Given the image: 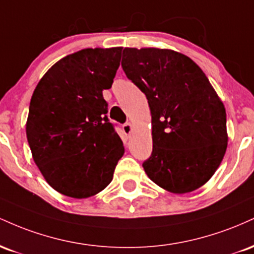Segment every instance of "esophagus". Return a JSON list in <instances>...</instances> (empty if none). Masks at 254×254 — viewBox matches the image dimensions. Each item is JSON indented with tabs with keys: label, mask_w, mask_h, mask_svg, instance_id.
I'll return each instance as SVG.
<instances>
[{
	"label": "esophagus",
	"mask_w": 254,
	"mask_h": 254,
	"mask_svg": "<svg viewBox=\"0 0 254 254\" xmlns=\"http://www.w3.org/2000/svg\"><path fill=\"white\" fill-rule=\"evenodd\" d=\"M123 131L125 135H130L131 132H132V124L131 123H127L123 125Z\"/></svg>",
	"instance_id": "esophagus-1"
}]
</instances>
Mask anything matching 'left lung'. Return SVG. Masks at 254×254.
Wrapping results in <instances>:
<instances>
[{"label":"left lung","mask_w":254,"mask_h":254,"mask_svg":"<svg viewBox=\"0 0 254 254\" xmlns=\"http://www.w3.org/2000/svg\"><path fill=\"white\" fill-rule=\"evenodd\" d=\"M122 66L149 104L153 151L144 172L172 193L197 190L214 176L228 142L214 87L190 57L168 49L125 48Z\"/></svg>","instance_id":"left-lung-1"}]
</instances>
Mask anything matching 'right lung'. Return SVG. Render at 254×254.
Returning <instances> with one entry per match:
<instances>
[{"label": "right lung", "instance_id": "add662e5", "mask_svg": "<svg viewBox=\"0 0 254 254\" xmlns=\"http://www.w3.org/2000/svg\"><path fill=\"white\" fill-rule=\"evenodd\" d=\"M121 55L122 48L68 55L45 72L32 95L26 123L32 156L44 179L64 196L88 198L103 191L123 156L103 97Z\"/></svg>", "mask_w": 254, "mask_h": 254}]
</instances>
